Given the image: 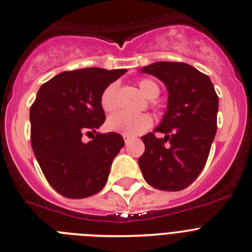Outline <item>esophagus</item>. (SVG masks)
Returning <instances> with one entry per match:
<instances>
[{
    "label": "esophagus",
    "mask_w": 252,
    "mask_h": 252,
    "mask_svg": "<svg viewBox=\"0 0 252 252\" xmlns=\"http://www.w3.org/2000/svg\"><path fill=\"white\" fill-rule=\"evenodd\" d=\"M123 139H124V141H126V144H128L129 141L131 140L130 136H128V135H123Z\"/></svg>",
    "instance_id": "obj_1"
}]
</instances>
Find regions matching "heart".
<instances>
[{"mask_svg": "<svg viewBox=\"0 0 252 252\" xmlns=\"http://www.w3.org/2000/svg\"><path fill=\"white\" fill-rule=\"evenodd\" d=\"M138 87L148 98H156L160 94V87L155 81L143 79L138 81ZM101 107L104 112H113L117 108V85L111 84L103 90L101 94ZM153 124V119L146 113H126L119 112L109 117L106 122L108 130L135 136L148 130Z\"/></svg>", "mask_w": 252, "mask_h": 252, "instance_id": "heart-1", "label": "heart"}]
</instances>
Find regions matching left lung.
Here are the masks:
<instances>
[{
  "label": "left lung",
  "mask_w": 252,
  "mask_h": 252,
  "mask_svg": "<svg viewBox=\"0 0 252 252\" xmlns=\"http://www.w3.org/2000/svg\"><path fill=\"white\" fill-rule=\"evenodd\" d=\"M140 72L165 84L167 108L154 131L141 136L145 151L139 167L146 182L161 191H181L203 170L217 131L219 98L207 75L185 63L158 61Z\"/></svg>",
  "instance_id": "obj_1"
}]
</instances>
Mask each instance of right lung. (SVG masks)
<instances>
[{
	"mask_svg": "<svg viewBox=\"0 0 252 252\" xmlns=\"http://www.w3.org/2000/svg\"><path fill=\"white\" fill-rule=\"evenodd\" d=\"M126 72L99 67L65 71L36 94L29 113L32 148L48 182L64 197L94 196L108 180L112 161L124 146L121 134L96 133L89 143L81 139L103 124L102 92Z\"/></svg>",
	"mask_w": 252,
	"mask_h": 252,
	"instance_id": "right-lung-1",
	"label": "right lung"
}]
</instances>
